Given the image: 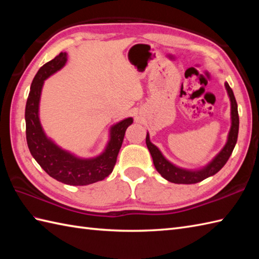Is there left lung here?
Segmentation results:
<instances>
[{
  "mask_svg": "<svg viewBox=\"0 0 259 259\" xmlns=\"http://www.w3.org/2000/svg\"><path fill=\"white\" fill-rule=\"evenodd\" d=\"M225 88H226L227 95L230 100V129L227 136V141L223 149L214 156L206 166H203L199 169H186L176 166L171 161L162 155V152L159 150V148L155 146L150 141V136L147 133L146 144L152 157L153 164L157 171L160 174L162 177L174 184H197L200 183L203 179L211 177L214 174H217L229 159L230 155L234 150L238 138V129H239V117H238V108L237 102L234 96L232 88L229 87L227 82H225Z\"/></svg>",
  "mask_w": 259,
  "mask_h": 259,
  "instance_id": "1",
  "label": "left lung"
}]
</instances>
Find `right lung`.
Wrapping results in <instances>:
<instances>
[{"label": "right lung", "instance_id": "add662e5", "mask_svg": "<svg viewBox=\"0 0 259 259\" xmlns=\"http://www.w3.org/2000/svg\"><path fill=\"white\" fill-rule=\"evenodd\" d=\"M67 61V52H61L38 69L33 79L25 106L26 142L32 157L50 177L65 185L87 186L103 180L112 172L125 130L134 119L125 118L111 125L108 144L96 157H79L49 138L42 128L38 114L42 88L45 81L61 70Z\"/></svg>", "mask_w": 259, "mask_h": 259}]
</instances>
